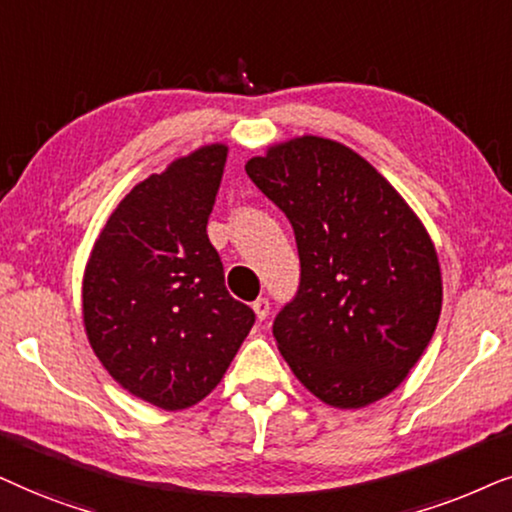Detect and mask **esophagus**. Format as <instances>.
Returning a JSON list of instances; mask_svg holds the SVG:
<instances>
[{
    "mask_svg": "<svg viewBox=\"0 0 512 512\" xmlns=\"http://www.w3.org/2000/svg\"><path fill=\"white\" fill-rule=\"evenodd\" d=\"M252 311H255V316H257V320H264L269 316V302L264 297H260V299H255V302H252Z\"/></svg>",
    "mask_w": 512,
    "mask_h": 512,
    "instance_id": "1",
    "label": "esophagus"
}]
</instances>
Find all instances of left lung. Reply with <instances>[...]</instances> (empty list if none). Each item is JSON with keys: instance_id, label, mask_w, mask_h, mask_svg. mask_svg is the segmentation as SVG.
Segmentation results:
<instances>
[{"instance_id": "8db88e82", "label": "left lung", "mask_w": 512, "mask_h": 512, "mask_svg": "<svg viewBox=\"0 0 512 512\" xmlns=\"http://www.w3.org/2000/svg\"><path fill=\"white\" fill-rule=\"evenodd\" d=\"M245 173L297 238L302 281L274 320L285 363L339 410L386 398L419 363L442 309L424 222L372 163L320 135L274 142Z\"/></svg>"}]
</instances>
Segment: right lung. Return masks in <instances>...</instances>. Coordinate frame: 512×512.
<instances>
[{"label": "right lung", "mask_w": 512, "mask_h": 512, "mask_svg": "<svg viewBox=\"0 0 512 512\" xmlns=\"http://www.w3.org/2000/svg\"><path fill=\"white\" fill-rule=\"evenodd\" d=\"M227 154L210 142L138 182L100 229L81 281L84 330L102 367L166 412L213 393L255 323L224 288L206 231Z\"/></svg>", "instance_id": "right-lung-1"}]
</instances>
